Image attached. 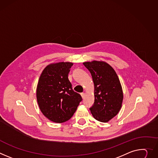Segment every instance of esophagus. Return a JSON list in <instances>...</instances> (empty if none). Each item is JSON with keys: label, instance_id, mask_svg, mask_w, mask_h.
<instances>
[{"label": "esophagus", "instance_id": "obj_1", "mask_svg": "<svg viewBox=\"0 0 158 158\" xmlns=\"http://www.w3.org/2000/svg\"><path fill=\"white\" fill-rule=\"evenodd\" d=\"M81 96H82V99H83V98H84V97H85V93H82L81 94Z\"/></svg>", "mask_w": 158, "mask_h": 158}]
</instances>
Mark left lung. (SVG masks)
<instances>
[{
  "label": "left lung",
  "instance_id": "8db88e82",
  "mask_svg": "<svg viewBox=\"0 0 158 158\" xmlns=\"http://www.w3.org/2000/svg\"><path fill=\"white\" fill-rule=\"evenodd\" d=\"M83 64L90 72L94 85V103L91 113L98 121L108 122L117 115L122 105L123 93L119 78L113 68L104 61Z\"/></svg>",
  "mask_w": 158,
  "mask_h": 158
}]
</instances>
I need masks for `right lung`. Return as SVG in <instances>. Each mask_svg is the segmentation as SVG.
Returning <instances> with one entry per match:
<instances>
[{
  "instance_id": "right-lung-1",
  "label": "right lung",
  "mask_w": 158,
  "mask_h": 158,
  "mask_svg": "<svg viewBox=\"0 0 158 158\" xmlns=\"http://www.w3.org/2000/svg\"><path fill=\"white\" fill-rule=\"evenodd\" d=\"M73 63L62 62L48 65L42 71L37 88L36 99L44 115L55 123L69 120L82 101L68 79Z\"/></svg>"
}]
</instances>
